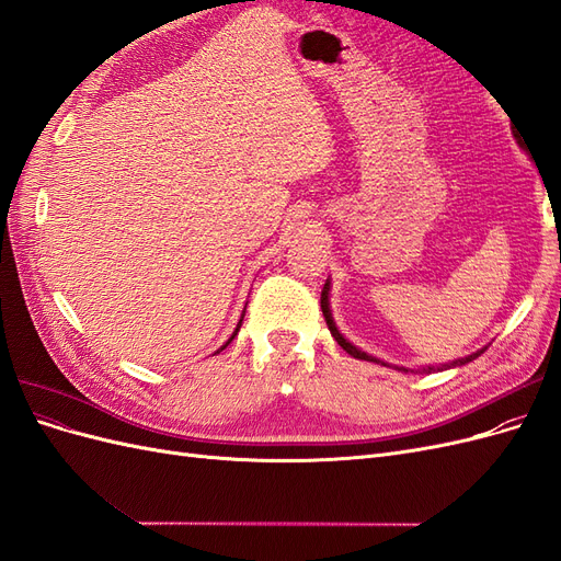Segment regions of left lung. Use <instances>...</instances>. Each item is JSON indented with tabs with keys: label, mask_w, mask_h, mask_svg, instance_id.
Here are the masks:
<instances>
[{
	"label": "left lung",
	"mask_w": 561,
	"mask_h": 561,
	"mask_svg": "<svg viewBox=\"0 0 561 561\" xmlns=\"http://www.w3.org/2000/svg\"><path fill=\"white\" fill-rule=\"evenodd\" d=\"M320 309H322V316H325V322H328V328H330V332H332V336H334V342L342 346L348 355H353V358H358V360H367V363H381V365H386L388 367V363H383V360H379V358H375V355H369V353H365V351H360V348H355L348 339H344V334L336 330V325H334V318H332V311H330V280L325 283V287H322V293H320ZM484 353V348L482 351H478V353H470V355H466V358H458V360H451V363H445V365H428V367H423V371H435V369H449V367H461V365H466V363H470V360H474L478 358V355H482ZM398 371H410L407 367H396Z\"/></svg>",
	"instance_id": "1"
}]
</instances>
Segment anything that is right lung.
<instances>
[{"mask_svg":"<svg viewBox=\"0 0 561 561\" xmlns=\"http://www.w3.org/2000/svg\"><path fill=\"white\" fill-rule=\"evenodd\" d=\"M241 322H243V318H241V320H239V328H236V330H233V334H231V336H229V342H227V344H225V346H222V348H227V346H229V344H231V342H233V336H236V334H239V330H241ZM222 348H219V351H222ZM219 351H217V353H219Z\"/></svg>","mask_w":561,"mask_h":561,"instance_id":"add662e5","label":"right lung"}]
</instances>
